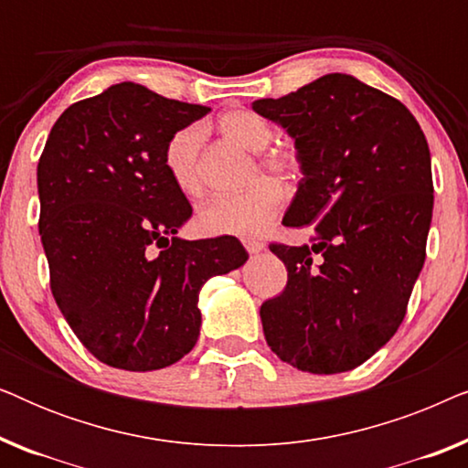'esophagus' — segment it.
<instances>
[{
	"label": "esophagus",
	"mask_w": 468,
	"mask_h": 468,
	"mask_svg": "<svg viewBox=\"0 0 468 468\" xmlns=\"http://www.w3.org/2000/svg\"><path fill=\"white\" fill-rule=\"evenodd\" d=\"M242 245H245V249L251 255H255V253H261L266 249V245L264 242H260V240H255V239H245L242 240Z\"/></svg>",
	"instance_id": "obj_1"
}]
</instances>
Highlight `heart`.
Listing matches in <instances>:
<instances>
[{
  "label": "heart",
  "mask_w": 468,
  "mask_h": 468,
  "mask_svg": "<svg viewBox=\"0 0 468 468\" xmlns=\"http://www.w3.org/2000/svg\"><path fill=\"white\" fill-rule=\"evenodd\" d=\"M217 130L229 143L258 153L272 140V127L258 112L229 111L217 121ZM200 130L187 125L170 133L165 140L162 162L172 185L185 196L202 191L200 175ZM260 168L272 175H287L292 157L283 153H264L258 159ZM283 189L271 178H258L239 194H223L207 200L197 210V228L213 236H255L271 226L274 215L283 207Z\"/></svg>",
  "instance_id": "obj_1"
}]
</instances>
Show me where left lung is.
<instances>
[{
	"label": "left lung",
	"mask_w": 468,
	"mask_h": 468,
	"mask_svg": "<svg viewBox=\"0 0 468 468\" xmlns=\"http://www.w3.org/2000/svg\"><path fill=\"white\" fill-rule=\"evenodd\" d=\"M253 111L283 127L300 178L287 228L313 245H271L287 268L260 309L268 347L313 375L367 362L399 330L426 260L431 151L405 104L349 74H325Z\"/></svg>",
	"instance_id": "1"
}]
</instances>
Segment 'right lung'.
<instances>
[{
    "label": "right lung",
    "mask_w": 468,
    "mask_h": 468,
    "mask_svg": "<svg viewBox=\"0 0 468 468\" xmlns=\"http://www.w3.org/2000/svg\"><path fill=\"white\" fill-rule=\"evenodd\" d=\"M210 108L119 82L57 119L37 162L50 290L80 343L112 368H165L200 336V290L249 253L234 236L183 240L191 207L165 140Z\"/></svg>",
    "instance_id": "obj_1"
}]
</instances>
